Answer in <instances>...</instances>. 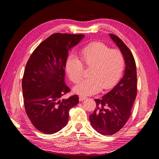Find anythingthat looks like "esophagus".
Returning <instances> with one entry per match:
<instances>
[{
  "instance_id": "obj_1",
  "label": "esophagus",
  "mask_w": 159,
  "mask_h": 159,
  "mask_svg": "<svg viewBox=\"0 0 159 159\" xmlns=\"http://www.w3.org/2000/svg\"><path fill=\"white\" fill-rule=\"evenodd\" d=\"M87 99V98L85 97V96H83V95H80L79 96V100H80V102H82V101H84V100H85V99Z\"/></svg>"
}]
</instances>
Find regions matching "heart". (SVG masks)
Wrapping results in <instances>:
<instances>
[{"label":"heart","instance_id":"heart-1","mask_svg":"<svg viewBox=\"0 0 159 159\" xmlns=\"http://www.w3.org/2000/svg\"><path fill=\"white\" fill-rule=\"evenodd\" d=\"M83 64L91 67L90 78L81 81L74 88V92L81 95L97 93L103 88H113L122 75L125 59L122 52L111 49L103 42H93L84 46L80 50ZM82 62L75 55H70L66 63V70L70 79L78 83L84 74Z\"/></svg>","mask_w":159,"mask_h":159}]
</instances>
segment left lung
Returning a JSON list of instances; mask_svg holds the SVG:
<instances>
[{
	"label": "left lung",
	"instance_id": "left-lung-1",
	"mask_svg": "<svg viewBox=\"0 0 159 159\" xmlns=\"http://www.w3.org/2000/svg\"><path fill=\"white\" fill-rule=\"evenodd\" d=\"M124 56L125 70L123 78L102 99H94L96 107L89 115L91 126L103 135L118 132L131 116V110L137 95V70L134 57L119 37L109 34Z\"/></svg>",
	"mask_w": 159,
	"mask_h": 159
}]
</instances>
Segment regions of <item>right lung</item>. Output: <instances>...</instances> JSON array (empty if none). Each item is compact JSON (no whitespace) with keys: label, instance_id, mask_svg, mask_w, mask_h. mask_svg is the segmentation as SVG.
Returning a JSON list of instances; mask_svg holds the SVG:
<instances>
[{"label":"right lung","instance_id":"right-lung-1","mask_svg":"<svg viewBox=\"0 0 159 159\" xmlns=\"http://www.w3.org/2000/svg\"><path fill=\"white\" fill-rule=\"evenodd\" d=\"M84 36L55 33L39 44L27 62L22 81L25 110L33 125L43 133L63 129L69 111L79 103L77 95L61 98L70 91L65 83L68 52Z\"/></svg>","mask_w":159,"mask_h":159}]
</instances>
